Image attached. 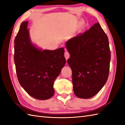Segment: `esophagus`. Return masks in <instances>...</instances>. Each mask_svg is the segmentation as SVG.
<instances>
[{"instance_id":"esophagus-1","label":"esophagus","mask_w":125,"mask_h":125,"mask_svg":"<svg viewBox=\"0 0 125 125\" xmlns=\"http://www.w3.org/2000/svg\"><path fill=\"white\" fill-rule=\"evenodd\" d=\"M69 56H70V54H69V52H68V51H66L65 52V58H66V60L69 58Z\"/></svg>"}]
</instances>
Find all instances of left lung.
<instances>
[{"label": "left lung", "mask_w": 125, "mask_h": 125, "mask_svg": "<svg viewBox=\"0 0 125 125\" xmlns=\"http://www.w3.org/2000/svg\"><path fill=\"white\" fill-rule=\"evenodd\" d=\"M73 90L82 99L92 98L107 81L111 53L108 36L99 23L66 42Z\"/></svg>", "instance_id": "1"}]
</instances>
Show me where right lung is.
<instances>
[{
    "label": "right lung",
    "instance_id": "obj_1",
    "mask_svg": "<svg viewBox=\"0 0 125 125\" xmlns=\"http://www.w3.org/2000/svg\"><path fill=\"white\" fill-rule=\"evenodd\" d=\"M28 22L21 24L15 39L14 62L20 85L30 96L44 100L54 94L53 83L64 67L65 50L38 48L30 37Z\"/></svg>",
    "mask_w": 125,
    "mask_h": 125
}]
</instances>
